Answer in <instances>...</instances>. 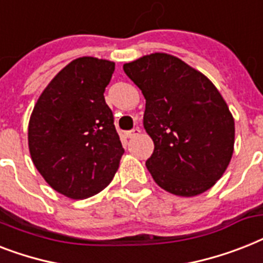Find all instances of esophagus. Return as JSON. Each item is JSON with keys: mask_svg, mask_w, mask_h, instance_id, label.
I'll use <instances>...</instances> for the list:
<instances>
[{"mask_svg": "<svg viewBox=\"0 0 263 263\" xmlns=\"http://www.w3.org/2000/svg\"><path fill=\"white\" fill-rule=\"evenodd\" d=\"M139 134H140V129H139V128H134V129H131V131L125 132V136H127L128 139H132V138H135V136H138Z\"/></svg>", "mask_w": 263, "mask_h": 263, "instance_id": "esophagus-1", "label": "esophagus"}]
</instances>
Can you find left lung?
I'll return each mask as SVG.
<instances>
[{
    "mask_svg": "<svg viewBox=\"0 0 263 263\" xmlns=\"http://www.w3.org/2000/svg\"><path fill=\"white\" fill-rule=\"evenodd\" d=\"M146 98L144 129L154 142L146 162L168 193L193 197L220 180L234 153L235 121L202 72L165 52L123 66Z\"/></svg>",
    "mask_w": 263,
    "mask_h": 263,
    "instance_id": "8db88e82",
    "label": "left lung"
}]
</instances>
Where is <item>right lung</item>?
I'll use <instances>...</instances> for the list:
<instances>
[{
  "label": "right lung",
  "mask_w": 263,
  "mask_h": 263,
  "mask_svg": "<svg viewBox=\"0 0 263 263\" xmlns=\"http://www.w3.org/2000/svg\"><path fill=\"white\" fill-rule=\"evenodd\" d=\"M113 71L115 63L106 59H74L47 85L32 110V162L54 191L72 200L105 189L124 154L104 98Z\"/></svg>",
  "instance_id": "1"
}]
</instances>
